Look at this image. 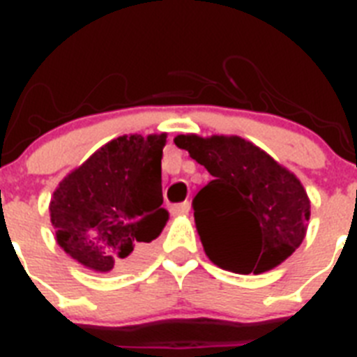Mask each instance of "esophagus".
Returning <instances> with one entry per match:
<instances>
[{
  "label": "esophagus",
  "instance_id": "1",
  "mask_svg": "<svg viewBox=\"0 0 357 357\" xmlns=\"http://www.w3.org/2000/svg\"><path fill=\"white\" fill-rule=\"evenodd\" d=\"M188 211H190V203L188 202L178 203V205L170 206V214H174V215H185V214H188Z\"/></svg>",
  "mask_w": 357,
  "mask_h": 357
}]
</instances>
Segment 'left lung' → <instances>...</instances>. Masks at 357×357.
Wrapping results in <instances>:
<instances>
[{
    "label": "left lung",
    "mask_w": 357,
    "mask_h": 357,
    "mask_svg": "<svg viewBox=\"0 0 357 357\" xmlns=\"http://www.w3.org/2000/svg\"><path fill=\"white\" fill-rule=\"evenodd\" d=\"M174 143L212 176L192 206L197 234L214 265L261 274L292 256L310 220V202L294 174L239 136L181 134Z\"/></svg>",
    "instance_id": "8db88e82"
}]
</instances>
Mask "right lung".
<instances>
[{"label": "right lung", "mask_w": 357, "mask_h": 357, "mask_svg": "<svg viewBox=\"0 0 357 357\" xmlns=\"http://www.w3.org/2000/svg\"><path fill=\"white\" fill-rule=\"evenodd\" d=\"M165 142L167 134L116 137L54 190L50 221L72 259L96 272L139 263L169 220L161 206Z\"/></svg>", "instance_id": "1"}]
</instances>
